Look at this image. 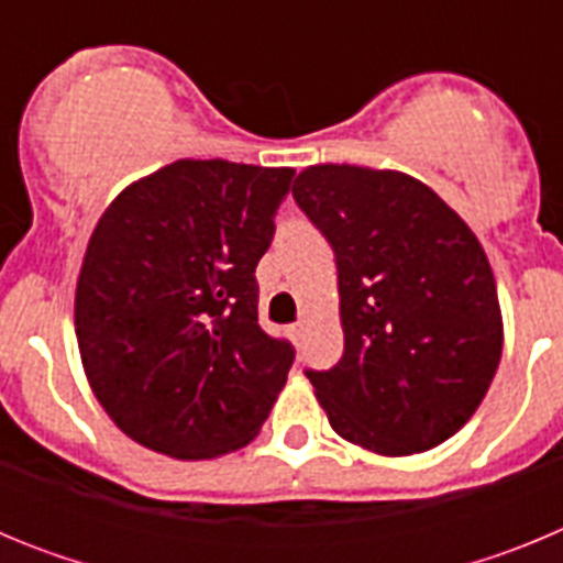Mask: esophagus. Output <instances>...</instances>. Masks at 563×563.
<instances>
[{
	"label": "esophagus",
	"instance_id": "1",
	"mask_svg": "<svg viewBox=\"0 0 563 563\" xmlns=\"http://www.w3.org/2000/svg\"><path fill=\"white\" fill-rule=\"evenodd\" d=\"M301 332H305V321H296V324H290L292 338H301Z\"/></svg>",
	"mask_w": 563,
	"mask_h": 563
}]
</instances>
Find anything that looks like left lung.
<instances>
[{
	"label": "left lung",
	"instance_id": "left-lung-1",
	"mask_svg": "<svg viewBox=\"0 0 563 563\" xmlns=\"http://www.w3.org/2000/svg\"><path fill=\"white\" fill-rule=\"evenodd\" d=\"M292 200L338 265L343 355L305 369L332 429L383 456L454 437L501 357L499 292L479 239L400 172L310 166Z\"/></svg>",
	"mask_w": 563,
	"mask_h": 563
}]
</instances>
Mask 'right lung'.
Here are the masks:
<instances>
[{
  "label": "right lung",
  "mask_w": 563,
  "mask_h": 563,
  "mask_svg": "<svg viewBox=\"0 0 563 563\" xmlns=\"http://www.w3.org/2000/svg\"><path fill=\"white\" fill-rule=\"evenodd\" d=\"M292 168L177 161L98 220L76 290L89 386L123 434L177 460L253 440L296 350L258 327L256 265Z\"/></svg>",
  "instance_id": "obj_1"
}]
</instances>
